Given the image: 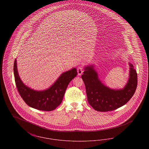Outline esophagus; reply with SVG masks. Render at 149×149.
Masks as SVG:
<instances>
[{
    "instance_id": "1",
    "label": "esophagus",
    "mask_w": 149,
    "mask_h": 149,
    "mask_svg": "<svg viewBox=\"0 0 149 149\" xmlns=\"http://www.w3.org/2000/svg\"><path fill=\"white\" fill-rule=\"evenodd\" d=\"M77 71L79 75H80L83 72V68L81 66H79L77 69Z\"/></svg>"
}]
</instances>
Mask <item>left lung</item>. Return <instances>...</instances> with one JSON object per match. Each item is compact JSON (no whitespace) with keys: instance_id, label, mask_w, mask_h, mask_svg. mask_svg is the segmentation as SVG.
<instances>
[{"instance_id":"8db88e82","label":"left lung","mask_w":149,"mask_h":149,"mask_svg":"<svg viewBox=\"0 0 149 149\" xmlns=\"http://www.w3.org/2000/svg\"><path fill=\"white\" fill-rule=\"evenodd\" d=\"M130 78L125 88L111 89L103 84L93 66L85 67L81 75L89 104L97 111H113L126 104L134 95L137 85V74L130 63Z\"/></svg>"}]
</instances>
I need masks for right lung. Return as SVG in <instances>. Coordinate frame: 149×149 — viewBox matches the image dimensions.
<instances>
[{"instance_id":"right-lung-1","label":"right lung","mask_w":149,"mask_h":149,"mask_svg":"<svg viewBox=\"0 0 149 149\" xmlns=\"http://www.w3.org/2000/svg\"><path fill=\"white\" fill-rule=\"evenodd\" d=\"M13 71L15 85L22 98L29 106L44 111L54 110L61 103L69 83L77 75V70L74 68L63 72L50 88L43 91H36L30 89L22 81L17 71L16 59Z\"/></svg>"}]
</instances>
